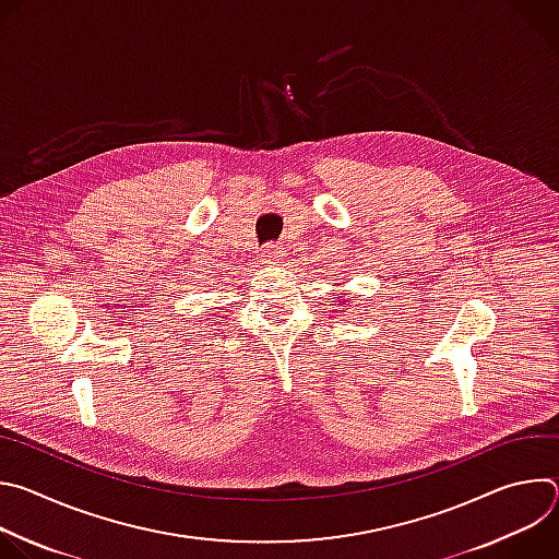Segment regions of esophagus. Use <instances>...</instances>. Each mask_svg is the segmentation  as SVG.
<instances>
[{
  "label": "esophagus",
  "mask_w": 559,
  "mask_h": 559,
  "mask_svg": "<svg viewBox=\"0 0 559 559\" xmlns=\"http://www.w3.org/2000/svg\"><path fill=\"white\" fill-rule=\"evenodd\" d=\"M281 259H283V248L274 246V243H267L265 250H263V261L265 263H281Z\"/></svg>",
  "instance_id": "1"
}]
</instances>
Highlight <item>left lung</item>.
Returning a JSON list of instances; mask_svg holds the SVG:
<instances>
[{
    "mask_svg": "<svg viewBox=\"0 0 559 559\" xmlns=\"http://www.w3.org/2000/svg\"><path fill=\"white\" fill-rule=\"evenodd\" d=\"M341 302H345V300H343V296H341Z\"/></svg>",
    "mask_w": 559,
    "mask_h": 559,
    "instance_id": "left-lung-1",
    "label": "left lung"
}]
</instances>
